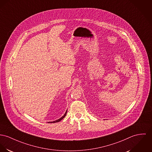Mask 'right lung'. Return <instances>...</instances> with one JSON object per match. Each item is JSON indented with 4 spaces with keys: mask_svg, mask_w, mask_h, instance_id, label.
<instances>
[{
    "mask_svg": "<svg viewBox=\"0 0 152 152\" xmlns=\"http://www.w3.org/2000/svg\"><path fill=\"white\" fill-rule=\"evenodd\" d=\"M66 113H67V110H66V112H65V115L62 116V117H61L58 120H56V121H52V122H48V123H57V122H58V121H60L61 120H62L64 117H65V116H66Z\"/></svg>",
    "mask_w": 152,
    "mask_h": 152,
    "instance_id": "obj_1",
    "label": "right lung"
}]
</instances>
